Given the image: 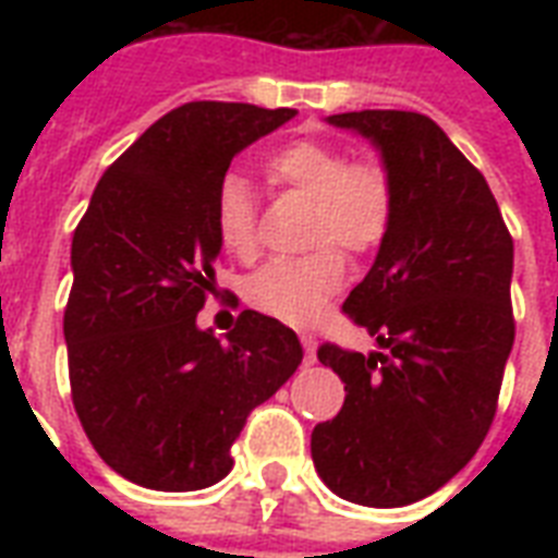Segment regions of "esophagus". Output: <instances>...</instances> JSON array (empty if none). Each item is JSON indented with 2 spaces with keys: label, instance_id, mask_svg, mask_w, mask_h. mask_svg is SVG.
I'll list each match as a JSON object with an SVG mask.
<instances>
[{
  "label": "esophagus",
  "instance_id": "esophagus-1",
  "mask_svg": "<svg viewBox=\"0 0 558 558\" xmlns=\"http://www.w3.org/2000/svg\"><path fill=\"white\" fill-rule=\"evenodd\" d=\"M301 344H304L306 365H313V362H315V339L310 336V332H301Z\"/></svg>",
  "mask_w": 558,
  "mask_h": 558
}]
</instances>
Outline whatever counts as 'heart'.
<instances>
[{"label": "heart", "instance_id": "b5f03b06", "mask_svg": "<svg viewBox=\"0 0 558 558\" xmlns=\"http://www.w3.org/2000/svg\"><path fill=\"white\" fill-rule=\"evenodd\" d=\"M271 187L313 196L306 240L315 245L301 257L266 263L245 280V301L283 324L315 322L336 292L344 287L350 254L376 252L397 210L393 173L376 156L350 159L339 144L295 138L280 144L263 161ZM214 226L219 243L236 260H254L260 252L257 199L245 179L228 173L214 196Z\"/></svg>", "mask_w": 558, "mask_h": 558}]
</instances>
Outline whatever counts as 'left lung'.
Listing matches in <instances>:
<instances>
[{
  "label": "left lung",
  "instance_id": "1",
  "mask_svg": "<svg viewBox=\"0 0 558 558\" xmlns=\"http://www.w3.org/2000/svg\"><path fill=\"white\" fill-rule=\"evenodd\" d=\"M381 150L397 210L367 278L344 301L385 353L322 344L344 405L313 428L318 475L344 501L405 507L481 449L515 341L512 236L484 173L428 116H330Z\"/></svg>",
  "mask_w": 558,
  "mask_h": 558
}]
</instances>
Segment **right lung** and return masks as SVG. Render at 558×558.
Masks as SVG:
<instances>
[{"mask_svg":"<svg viewBox=\"0 0 558 558\" xmlns=\"http://www.w3.org/2000/svg\"><path fill=\"white\" fill-rule=\"evenodd\" d=\"M295 109L191 100L118 156L72 236L69 385L107 466L161 493L231 472L245 416L298 371L287 324L243 310L219 341L196 327L214 292V196L236 153Z\"/></svg>","mask_w":558,"mask_h":558,"instance_id":"1","label":"right lung"}]
</instances>
